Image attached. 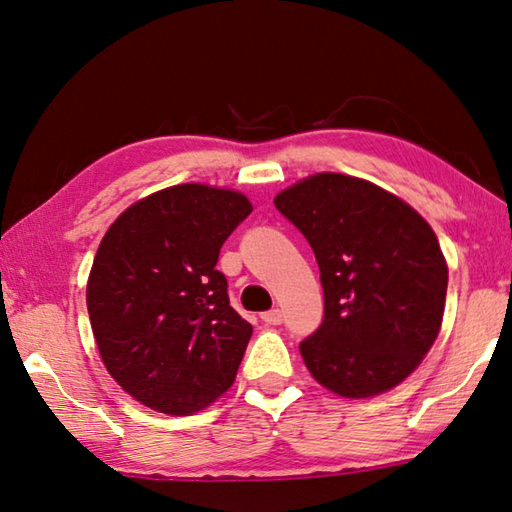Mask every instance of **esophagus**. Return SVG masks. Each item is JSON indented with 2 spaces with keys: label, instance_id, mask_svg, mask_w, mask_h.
Returning a JSON list of instances; mask_svg holds the SVG:
<instances>
[{
  "label": "esophagus",
  "instance_id": "34e87169",
  "mask_svg": "<svg viewBox=\"0 0 512 512\" xmlns=\"http://www.w3.org/2000/svg\"><path fill=\"white\" fill-rule=\"evenodd\" d=\"M262 319L270 326H277V324H282L284 315H282V310H279V308H273V310H268V313H262Z\"/></svg>",
  "mask_w": 512,
  "mask_h": 512
}]
</instances>
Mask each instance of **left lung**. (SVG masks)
Here are the masks:
<instances>
[{
  "label": "left lung",
  "instance_id": "left-lung-1",
  "mask_svg": "<svg viewBox=\"0 0 512 512\" xmlns=\"http://www.w3.org/2000/svg\"><path fill=\"white\" fill-rule=\"evenodd\" d=\"M313 248L324 322L299 344L308 373L348 399L402 384L433 348L448 264L435 230L402 197L366 179L315 173L275 197Z\"/></svg>",
  "mask_w": 512,
  "mask_h": 512
}]
</instances>
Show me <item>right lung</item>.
Instances as JSON below:
<instances>
[{
  "label": "right lung",
  "instance_id": "1",
  "mask_svg": "<svg viewBox=\"0 0 512 512\" xmlns=\"http://www.w3.org/2000/svg\"><path fill=\"white\" fill-rule=\"evenodd\" d=\"M250 210L239 190L177 184L106 230L86 284L90 328L110 377L139 404L193 415L233 386L253 326L215 266Z\"/></svg>",
  "mask_w": 512,
  "mask_h": 512
}]
</instances>
